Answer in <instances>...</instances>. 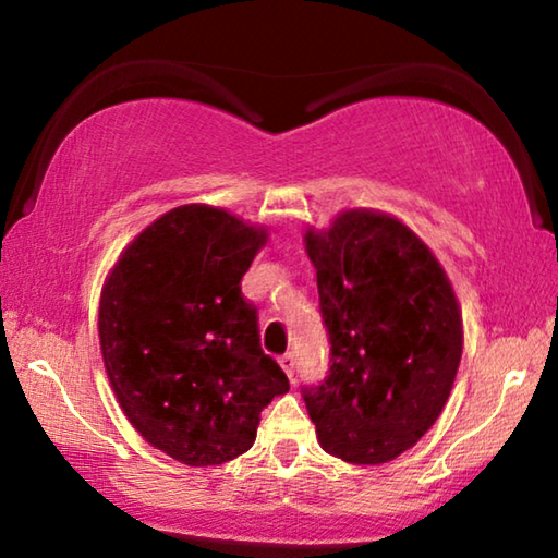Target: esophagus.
I'll return each instance as SVG.
<instances>
[{"label": "esophagus", "instance_id": "1", "mask_svg": "<svg viewBox=\"0 0 558 558\" xmlns=\"http://www.w3.org/2000/svg\"><path fill=\"white\" fill-rule=\"evenodd\" d=\"M278 362H280V366H282V372H286V374L290 376V379H292V376H295V366H298V362H295V354H292V352L282 354V356L278 359Z\"/></svg>", "mask_w": 558, "mask_h": 558}]
</instances>
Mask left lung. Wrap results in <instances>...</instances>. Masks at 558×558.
<instances>
[{
    "mask_svg": "<svg viewBox=\"0 0 558 558\" xmlns=\"http://www.w3.org/2000/svg\"><path fill=\"white\" fill-rule=\"evenodd\" d=\"M317 270L329 372L302 399L329 456L381 465L418 442L446 405L462 317L446 270L393 216L352 209L305 233Z\"/></svg>",
    "mask_w": 558,
    "mask_h": 558,
    "instance_id": "left-lung-1",
    "label": "left lung"
}]
</instances>
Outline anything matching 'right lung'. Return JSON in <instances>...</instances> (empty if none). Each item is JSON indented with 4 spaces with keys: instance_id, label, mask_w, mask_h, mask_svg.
<instances>
[{
    "instance_id": "right-lung-1",
    "label": "right lung",
    "mask_w": 558,
    "mask_h": 558,
    "mask_svg": "<svg viewBox=\"0 0 558 558\" xmlns=\"http://www.w3.org/2000/svg\"><path fill=\"white\" fill-rule=\"evenodd\" d=\"M266 231L186 204L122 251L102 286L98 332L112 391L149 446L184 465L239 458L260 411L290 389L260 349L241 278Z\"/></svg>"
}]
</instances>
